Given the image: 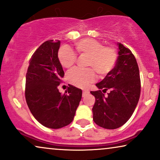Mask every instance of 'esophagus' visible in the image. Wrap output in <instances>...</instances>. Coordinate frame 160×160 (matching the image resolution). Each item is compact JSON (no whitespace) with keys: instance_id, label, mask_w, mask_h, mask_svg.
<instances>
[{"instance_id":"34e87169","label":"esophagus","mask_w":160,"mask_h":160,"mask_svg":"<svg viewBox=\"0 0 160 160\" xmlns=\"http://www.w3.org/2000/svg\"><path fill=\"white\" fill-rule=\"evenodd\" d=\"M89 93V91L88 90H83V93H82V96L84 97L86 95H88V94Z\"/></svg>"}]
</instances>
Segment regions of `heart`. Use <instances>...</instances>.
I'll return each mask as SVG.
<instances>
[{
  "mask_svg": "<svg viewBox=\"0 0 160 160\" xmlns=\"http://www.w3.org/2000/svg\"><path fill=\"white\" fill-rule=\"evenodd\" d=\"M76 50L81 55H88L89 68H74L68 73V79L72 85L85 88L96 79V71L100 76L110 73L118 60V52L113 46H103L101 41L92 38H85L74 44ZM58 58L64 68H70L76 62L77 56L70 47L64 46L59 49Z\"/></svg>",
  "mask_w": 160,
  "mask_h": 160,
  "instance_id": "b5f03b06",
  "label": "heart"
}]
</instances>
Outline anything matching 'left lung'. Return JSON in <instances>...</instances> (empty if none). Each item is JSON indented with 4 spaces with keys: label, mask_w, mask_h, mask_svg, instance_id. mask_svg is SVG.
<instances>
[{
    "label": "left lung",
    "mask_w": 160,
    "mask_h": 160,
    "mask_svg": "<svg viewBox=\"0 0 160 160\" xmlns=\"http://www.w3.org/2000/svg\"><path fill=\"white\" fill-rule=\"evenodd\" d=\"M119 56L113 70L96 84L91 91L96 102L92 117L96 125L105 129L121 127L131 118L139 102L141 91L139 70L137 60L129 49L118 43ZM109 90L108 96L103 93Z\"/></svg>",
    "instance_id": "8db88e82"
}]
</instances>
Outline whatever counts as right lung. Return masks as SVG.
I'll use <instances>...</instances> for the list:
<instances>
[{"label": "right lung", "instance_id": "obj_1", "mask_svg": "<svg viewBox=\"0 0 160 160\" xmlns=\"http://www.w3.org/2000/svg\"><path fill=\"white\" fill-rule=\"evenodd\" d=\"M60 41L48 40L35 50L26 75L25 98L35 119L49 128L58 129L73 120L82 91L69 85L65 93L58 87L64 76L58 58Z\"/></svg>", "mask_w": 160, "mask_h": 160}]
</instances>
